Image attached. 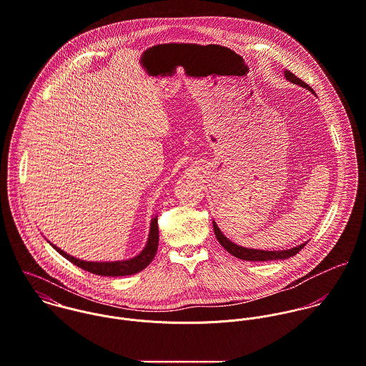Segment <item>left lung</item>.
<instances>
[{"label": "left lung", "instance_id": "obj_1", "mask_svg": "<svg viewBox=\"0 0 366 366\" xmlns=\"http://www.w3.org/2000/svg\"><path fill=\"white\" fill-rule=\"evenodd\" d=\"M285 77L287 80H290L294 84H300L308 90H311L312 93H315L305 81H302L301 79H298L295 74H292L290 71H285ZM214 232H215V236L218 239L220 244L226 249V252H229L232 256L237 257V259H242V260H247V262H267V260H283V259H289L294 254H297L305 244V243H301L292 249H287V250H259V249H247V247H243V246H239L233 242H230L222 232H220L217 222H214Z\"/></svg>", "mask_w": 366, "mask_h": 366}]
</instances>
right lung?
<instances>
[{"label": "right lung", "mask_w": 366, "mask_h": 366, "mask_svg": "<svg viewBox=\"0 0 366 366\" xmlns=\"http://www.w3.org/2000/svg\"><path fill=\"white\" fill-rule=\"evenodd\" d=\"M158 218L154 217L151 219L149 224V233H148V240H147L146 247L140 252V254H137L133 259L129 260H119V262H86V260H80L76 259L74 256L68 254L66 252H64L62 249L56 247L55 244H52V247L62 254L65 259H68L69 262H72L77 267L90 272L93 274L97 276H109V277H119V276H130V274H136L139 272H142L143 269H146L147 266L152 262L157 249H158Z\"/></svg>", "instance_id": "add662e5"}]
</instances>
